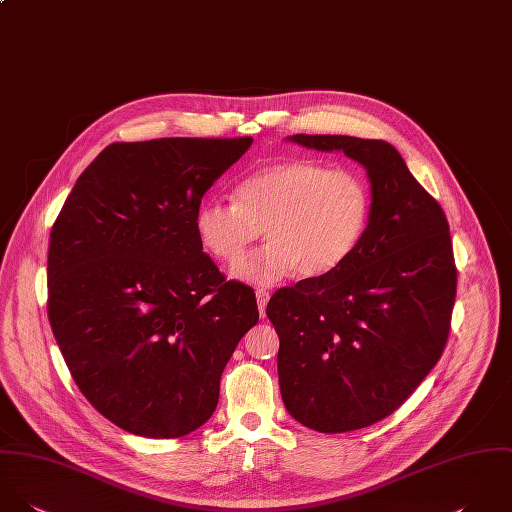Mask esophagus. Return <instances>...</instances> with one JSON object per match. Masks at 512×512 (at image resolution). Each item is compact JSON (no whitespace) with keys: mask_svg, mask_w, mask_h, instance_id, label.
<instances>
[{"mask_svg":"<svg viewBox=\"0 0 512 512\" xmlns=\"http://www.w3.org/2000/svg\"><path fill=\"white\" fill-rule=\"evenodd\" d=\"M255 297H257V305H259V312H261V316H265V307H267V303H269V291H265V289H257L255 291Z\"/></svg>","mask_w":512,"mask_h":512,"instance_id":"obj_1","label":"esophagus"}]
</instances>
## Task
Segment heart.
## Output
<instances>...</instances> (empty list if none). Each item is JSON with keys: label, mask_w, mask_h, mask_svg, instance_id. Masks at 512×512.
I'll list each match as a JSON object with an SVG mask.
<instances>
[{"label": "heart", "mask_w": 512, "mask_h": 512, "mask_svg": "<svg viewBox=\"0 0 512 512\" xmlns=\"http://www.w3.org/2000/svg\"><path fill=\"white\" fill-rule=\"evenodd\" d=\"M372 207V188L360 172L310 158L285 160L245 176L233 202L200 205L196 231L217 261L233 265L264 229L268 243L233 269L241 281L273 285L295 269L303 279H318L358 251Z\"/></svg>", "instance_id": "1"}]
</instances>
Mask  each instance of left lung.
<instances>
[{
  "label": "left lung",
  "instance_id": "8db88e82",
  "mask_svg": "<svg viewBox=\"0 0 512 512\" xmlns=\"http://www.w3.org/2000/svg\"><path fill=\"white\" fill-rule=\"evenodd\" d=\"M342 150L372 182V219L358 251L334 273L279 289L267 316L285 408L320 433L368 427L400 408L441 358L457 295L443 207L384 140L295 134Z\"/></svg>",
  "mask_w": 512,
  "mask_h": 512
}]
</instances>
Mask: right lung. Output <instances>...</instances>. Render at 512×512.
Wrapping results in <instances>:
<instances>
[{
	"label": "right lung",
	"instance_id": "obj_1",
	"mask_svg": "<svg viewBox=\"0 0 512 512\" xmlns=\"http://www.w3.org/2000/svg\"><path fill=\"white\" fill-rule=\"evenodd\" d=\"M251 142H114L53 223L55 340L91 406L134 435L174 439L204 425L225 364L259 320L253 289L225 281L196 231L205 192Z\"/></svg>",
	"mask_w": 512,
	"mask_h": 512
}]
</instances>
